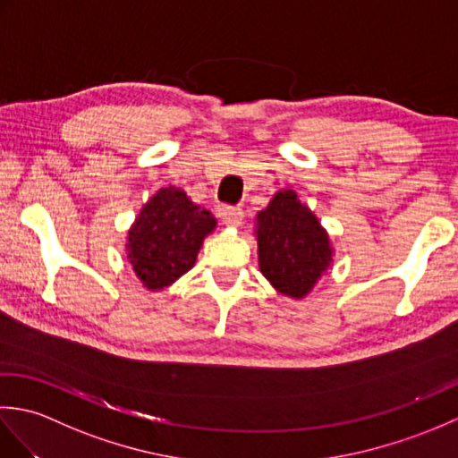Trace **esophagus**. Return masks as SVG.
I'll return each mask as SVG.
<instances>
[{
  "label": "esophagus",
  "mask_w": 458,
  "mask_h": 458,
  "mask_svg": "<svg viewBox=\"0 0 458 458\" xmlns=\"http://www.w3.org/2000/svg\"><path fill=\"white\" fill-rule=\"evenodd\" d=\"M220 216L224 220V224L228 226H240L242 220H244V212H242L240 207H222L220 208Z\"/></svg>",
  "instance_id": "esophagus-1"
}]
</instances>
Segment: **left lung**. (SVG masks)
Masks as SVG:
<instances>
[{
    "label": "left lung",
    "mask_w": 458,
    "mask_h": 458,
    "mask_svg": "<svg viewBox=\"0 0 458 458\" xmlns=\"http://www.w3.org/2000/svg\"><path fill=\"white\" fill-rule=\"evenodd\" d=\"M256 234L261 274L287 297H305L333 261L328 234L293 191L258 212Z\"/></svg>",
    "instance_id": "obj_1"
}]
</instances>
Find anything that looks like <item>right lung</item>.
I'll return each mask as SVG.
<instances>
[{
	"mask_svg": "<svg viewBox=\"0 0 458 458\" xmlns=\"http://www.w3.org/2000/svg\"><path fill=\"white\" fill-rule=\"evenodd\" d=\"M214 226L216 218L210 210L194 204L181 189L157 191L135 218L125 246L135 276L151 291L174 284L194 266L202 240Z\"/></svg>",
	"mask_w": 458,
	"mask_h": 458,
	"instance_id": "obj_1",
	"label": "right lung"
}]
</instances>
